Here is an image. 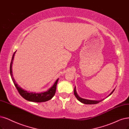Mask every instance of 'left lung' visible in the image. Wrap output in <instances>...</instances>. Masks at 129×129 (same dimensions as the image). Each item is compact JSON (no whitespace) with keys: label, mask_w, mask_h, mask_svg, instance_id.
I'll return each mask as SVG.
<instances>
[{"label":"left lung","mask_w":129,"mask_h":129,"mask_svg":"<svg viewBox=\"0 0 129 129\" xmlns=\"http://www.w3.org/2000/svg\"><path fill=\"white\" fill-rule=\"evenodd\" d=\"M75 88H75V87L74 90V95H75V97L77 98L78 99V101H79L80 102H81V103H83V104H98V103H99V102H101V101H91V100L85 99H83V98H81V97H80L78 96V94H77V91H76V89H75ZM114 90H115V89H114L113 90V91H112V92L108 95V96H107V97H108V96H110V95L112 94V93L114 92ZM102 100H104V99H102Z\"/></svg>","instance_id":"1"}]
</instances>
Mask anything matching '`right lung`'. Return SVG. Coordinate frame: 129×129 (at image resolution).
I'll return each mask as SVG.
<instances>
[{"mask_svg": "<svg viewBox=\"0 0 129 129\" xmlns=\"http://www.w3.org/2000/svg\"><path fill=\"white\" fill-rule=\"evenodd\" d=\"M16 51L14 52L12 59L11 62V65H10V74L11 75L12 79L13 81V83L15 85V87L16 88L18 91L21 94V96L24 98L25 99L27 100L28 101L32 102H36V103H41V102H45L46 101H49V100L51 99L52 97L54 96V95L56 92V86L57 82H58V81L59 79H57L56 81V82L48 90L46 91L45 92H42L40 93H36V92H30V91H27L26 90L23 89L22 88H21L19 85L16 83V81L14 80L13 74H12V64H13V61L14 57V55Z\"/></svg>", "mask_w": 129, "mask_h": 129, "instance_id": "1", "label": "right lung"}]
</instances>
